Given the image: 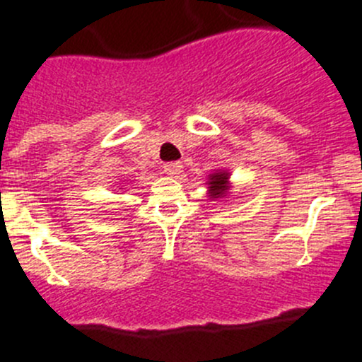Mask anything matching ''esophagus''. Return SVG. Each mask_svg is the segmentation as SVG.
<instances>
[{
  "label": "esophagus",
  "instance_id": "34e87169",
  "mask_svg": "<svg viewBox=\"0 0 362 362\" xmlns=\"http://www.w3.org/2000/svg\"><path fill=\"white\" fill-rule=\"evenodd\" d=\"M163 170H165V174H169V176L177 177L182 173V165L181 162H169L163 165Z\"/></svg>",
  "mask_w": 362,
  "mask_h": 362
}]
</instances>
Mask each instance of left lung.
<instances>
[{"label":"left lung","instance_id":"8db88e82","mask_svg":"<svg viewBox=\"0 0 362 362\" xmlns=\"http://www.w3.org/2000/svg\"><path fill=\"white\" fill-rule=\"evenodd\" d=\"M227 173H218L211 174L209 176V188H211V197L213 199H218V197H223L225 192H227Z\"/></svg>","mask_w":362,"mask_h":362}]
</instances>
